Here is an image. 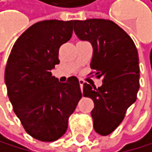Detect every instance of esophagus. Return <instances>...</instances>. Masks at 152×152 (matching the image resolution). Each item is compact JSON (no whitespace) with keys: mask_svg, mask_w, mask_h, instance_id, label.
Masks as SVG:
<instances>
[{"mask_svg":"<svg viewBox=\"0 0 152 152\" xmlns=\"http://www.w3.org/2000/svg\"><path fill=\"white\" fill-rule=\"evenodd\" d=\"M79 83H80L81 89H83V83H85V81H83V79H80V80H79Z\"/></svg>","mask_w":152,"mask_h":152,"instance_id":"34e87169","label":"esophagus"}]
</instances>
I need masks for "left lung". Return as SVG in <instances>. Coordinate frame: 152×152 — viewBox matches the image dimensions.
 Listing matches in <instances>:
<instances>
[{
    "label": "left lung",
    "instance_id": "1",
    "mask_svg": "<svg viewBox=\"0 0 152 152\" xmlns=\"http://www.w3.org/2000/svg\"><path fill=\"white\" fill-rule=\"evenodd\" d=\"M74 32L93 47L90 67L103 83L98 88L85 83L83 94L94 102V130L108 135L122 122L127 109L137 99L140 86L137 49L129 34L109 20H75Z\"/></svg>",
    "mask_w": 152,
    "mask_h": 152
}]
</instances>
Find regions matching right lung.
Instances as JSON below:
<instances>
[{"mask_svg": "<svg viewBox=\"0 0 152 152\" xmlns=\"http://www.w3.org/2000/svg\"><path fill=\"white\" fill-rule=\"evenodd\" d=\"M74 21L34 24L17 39L6 63L4 81L13 110L27 134L39 141L53 142L65 134L82 98L77 77L60 83L51 74Z\"/></svg>", "mask_w": 152, "mask_h": 152, "instance_id": "obj_1", "label": "right lung"}]
</instances>
